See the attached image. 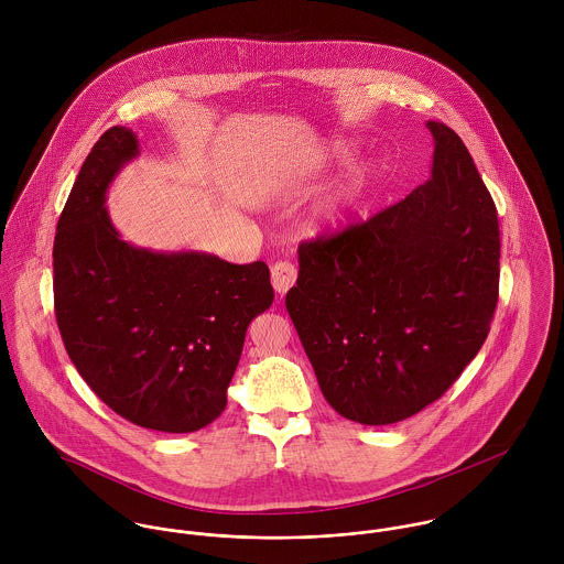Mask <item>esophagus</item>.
I'll return each mask as SVG.
<instances>
[{
    "mask_svg": "<svg viewBox=\"0 0 564 564\" xmlns=\"http://www.w3.org/2000/svg\"><path fill=\"white\" fill-rule=\"evenodd\" d=\"M295 280H297V269H295L293 262H289V260L282 262L280 260L271 267V284H273L275 293L284 295L295 284Z\"/></svg>",
    "mask_w": 564,
    "mask_h": 564,
    "instance_id": "obj_1",
    "label": "esophagus"
}]
</instances>
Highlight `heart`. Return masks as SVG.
<instances>
[{
  "mask_svg": "<svg viewBox=\"0 0 564 564\" xmlns=\"http://www.w3.org/2000/svg\"><path fill=\"white\" fill-rule=\"evenodd\" d=\"M338 156H345L347 150L345 148H336L334 150ZM358 202V186H345L336 193H332L322 204V208L317 210V224L325 230H336L347 221L349 210L356 206Z\"/></svg>",
  "mask_w": 564,
  "mask_h": 564,
  "instance_id": "1",
  "label": "heart"
}]
</instances>
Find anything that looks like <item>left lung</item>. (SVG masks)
Segmentation results:
<instances>
[{
	"instance_id": "8db88e82",
	"label": "left lung",
	"mask_w": 564,
	"mask_h": 564,
	"mask_svg": "<svg viewBox=\"0 0 564 564\" xmlns=\"http://www.w3.org/2000/svg\"><path fill=\"white\" fill-rule=\"evenodd\" d=\"M432 175L365 224L300 245L286 311L323 398L362 425L436 402L476 358L499 295V224L460 137L427 121Z\"/></svg>"
}]
</instances>
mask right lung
<instances>
[{
    "label": "right lung",
    "instance_id": "add662e5",
    "mask_svg": "<svg viewBox=\"0 0 564 564\" xmlns=\"http://www.w3.org/2000/svg\"><path fill=\"white\" fill-rule=\"evenodd\" d=\"M137 156V134L115 126L82 164L54 241L56 322L101 402L141 427L184 434L226 410L247 325L273 289L262 260L123 241L104 204Z\"/></svg>",
    "mask_w": 564,
    "mask_h": 564
}]
</instances>
